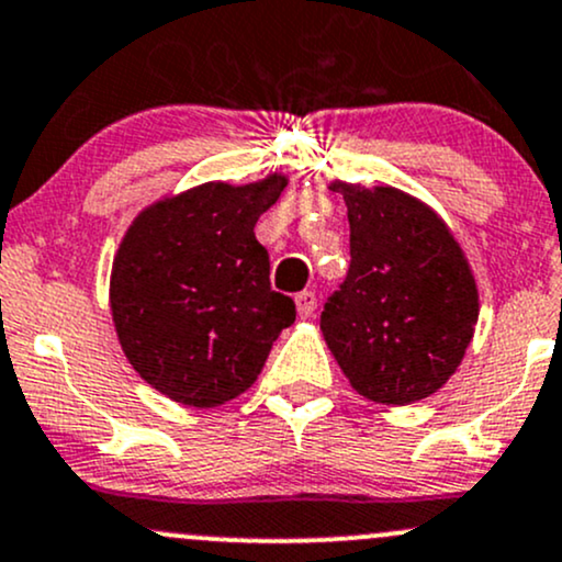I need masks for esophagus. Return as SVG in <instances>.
I'll list each match as a JSON object with an SVG mask.
<instances>
[{
  "label": "esophagus",
  "instance_id": "1",
  "mask_svg": "<svg viewBox=\"0 0 562 562\" xmlns=\"http://www.w3.org/2000/svg\"><path fill=\"white\" fill-rule=\"evenodd\" d=\"M295 310H299V317L306 319L312 317L314 310H317V295H314L312 291H304L295 295Z\"/></svg>",
  "mask_w": 562,
  "mask_h": 562
}]
</instances>
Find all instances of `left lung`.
<instances>
[{
    "label": "left lung",
    "instance_id": "8db88e82",
    "mask_svg": "<svg viewBox=\"0 0 562 562\" xmlns=\"http://www.w3.org/2000/svg\"><path fill=\"white\" fill-rule=\"evenodd\" d=\"M349 215L351 263L319 317L325 344L362 397L408 405L446 384L480 314L477 282L453 232L394 187L333 181Z\"/></svg>",
    "mask_w": 562,
    "mask_h": 562
}]
</instances>
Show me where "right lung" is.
Wrapping results in <instances>:
<instances>
[{"instance_id": "right-lung-1", "label": "right lung", "mask_w": 562, "mask_h": 562, "mask_svg": "<svg viewBox=\"0 0 562 562\" xmlns=\"http://www.w3.org/2000/svg\"><path fill=\"white\" fill-rule=\"evenodd\" d=\"M288 176L202 183L144 207L122 237L109 282L111 319L135 373L189 408L239 397L261 373L295 304L271 291L256 239Z\"/></svg>"}]
</instances>
